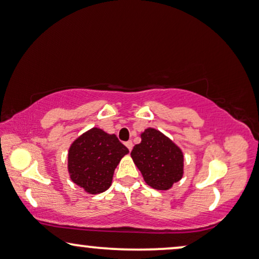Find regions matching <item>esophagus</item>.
Returning <instances> with one entry per match:
<instances>
[{"label": "esophagus", "mask_w": 259, "mask_h": 259, "mask_svg": "<svg viewBox=\"0 0 259 259\" xmlns=\"http://www.w3.org/2000/svg\"><path fill=\"white\" fill-rule=\"evenodd\" d=\"M125 145L127 146V149H128L130 151L133 149V143H132V140H128V142H126Z\"/></svg>", "instance_id": "34e87169"}]
</instances>
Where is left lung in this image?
Instances as JSON below:
<instances>
[{
    "mask_svg": "<svg viewBox=\"0 0 259 259\" xmlns=\"http://www.w3.org/2000/svg\"><path fill=\"white\" fill-rule=\"evenodd\" d=\"M142 142L133 147L131 157L144 181L157 190H169L183 177L182 150L160 131L149 127L140 134Z\"/></svg>",
    "mask_w": 259,
    "mask_h": 259,
    "instance_id": "8db88e82",
    "label": "left lung"
}]
</instances>
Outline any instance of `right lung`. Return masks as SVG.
Masks as SVG:
<instances>
[{
    "mask_svg": "<svg viewBox=\"0 0 259 259\" xmlns=\"http://www.w3.org/2000/svg\"><path fill=\"white\" fill-rule=\"evenodd\" d=\"M130 151L115 134L93 127L77 138L68 152L70 179L88 194H100L110 187L114 170Z\"/></svg>",
    "mask_w": 259,
    "mask_h": 259,
    "instance_id": "1",
    "label": "right lung"
}]
</instances>
